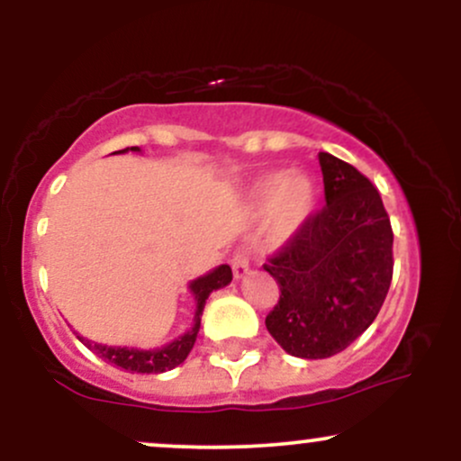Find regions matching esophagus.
I'll list each match as a JSON object with an SVG mask.
<instances>
[{
  "instance_id": "1",
  "label": "esophagus",
  "mask_w": 461,
  "mask_h": 461,
  "mask_svg": "<svg viewBox=\"0 0 461 461\" xmlns=\"http://www.w3.org/2000/svg\"><path fill=\"white\" fill-rule=\"evenodd\" d=\"M231 271H234L236 279H242L249 271V258L245 251H236L234 258H231Z\"/></svg>"
}]
</instances>
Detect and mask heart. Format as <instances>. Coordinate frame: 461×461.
Masks as SVG:
<instances>
[{
  "label": "heart",
  "mask_w": 461,
  "mask_h": 461,
  "mask_svg": "<svg viewBox=\"0 0 461 461\" xmlns=\"http://www.w3.org/2000/svg\"><path fill=\"white\" fill-rule=\"evenodd\" d=\"M253 197L260 205H267L271 225H268V240L273 245H282L294 231L303 225L312 208H314V188L310 179L299 173L288 176L262 177L253 188Z\"/></svg>",
  "instance_id": "1"
}]
</instances>
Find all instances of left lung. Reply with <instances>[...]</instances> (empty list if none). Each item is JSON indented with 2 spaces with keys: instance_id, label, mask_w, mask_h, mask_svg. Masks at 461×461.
I'll use <instances>...</instances> for the list:
<instances>
[{
  "instance_id": "1",
  "label": "left lung",
  "mask_w": 461,
  "mask_h": 461,
  "mask_svg": "<svg viewBox=\"0 0 461 461\" xmlns=\"http://www.w3.org/2000/svg\"><path fill=\"white\" fill-rule=\"evenodd\" d=\"M325 201L264 264L279 285L267 330L285 353L325 359L368 330L393 282V227L356 167L319 153Z\"/></svg>"
}]
</instances>
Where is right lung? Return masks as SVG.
<instances>
[{
    "label": "right lung",
    "mask_w": 461,
    "mask_h": 461,
    "mask_svg": "<svg viewBox=\"0 0 461 461\" xmlns=\"http://www.w3.org/2000/svg\"><path fill=\"white\" fill-rule=\"evenodd\" d=\"M140 151L139 147H128V149H121L114 153H125V151ZM231 282V268L227 264H221L214 271H210L203 277H197L194 282H190V293L194 294V301H197V310H194V325L179 336L177 340H173L171 345L162 348H153V351H142V348H130V347H108V345H97V342H91L88 338L79 336L77 331H73L77 336V340L82 345H86L93 353H97L99 357L105 359L108 364H114V366L128 370V373H167V370L179 366L184 359L188 357L190 348H193L194 340H197V333L201 327V314H203L205 299L210 297L212 290L223 288Z\"/></svg>",
    "instance_id": "obj_1"
}]
</instances>
